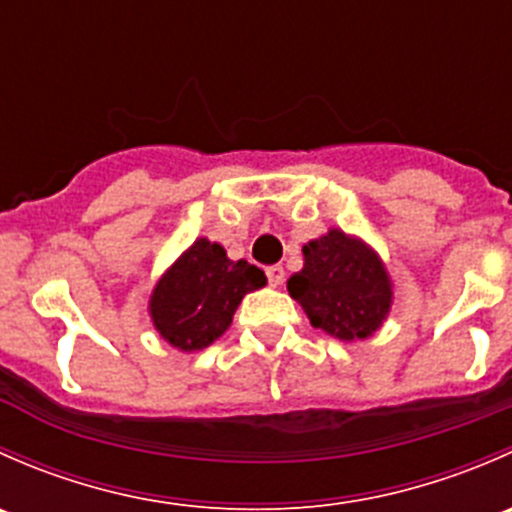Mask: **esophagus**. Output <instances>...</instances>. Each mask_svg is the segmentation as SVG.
<instances>
[{
  "instance_id": "34e87169",
  "label": "esophagus",
  "mask_w": 512,
  "mask_h": 512,
  "mask_svg": "<svg viewBox=\"0 0 512 512\" xmlns=\"http://www.w3.org/2000/svg\"><path fill=\"white\" fill-rule=\"evenodd\" d=\"M267 280H270L272 287H280L285 282V270L280 265H272L267 267Z\"/></svg>"
}]
</instances>
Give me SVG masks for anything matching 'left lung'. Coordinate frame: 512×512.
Here are the masks:
<instances>
[{
	"instance_id": "1",
	"label": "left lung",
	"mask_w": 512,
	"mask_h": 512,
	"mask_svg": "<svg viewBox=\"0 0 512 512\" xmlns=\"http://www.w3.org/2000/svg\"><path fill=\"white\" fill-rule=\"evenodd\" d=\"M304 267L287 280L312 327L342 342L366 339L384 324L394 302L384 262L359 237L332 230L302 247Z\"/></svg>"
}]
</instances>
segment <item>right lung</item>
Returning <instances> with one entry per match:
<instances>
[{
	"label": "right lung",
	"mask_w": 512,
	"mask_h": 512,
	"mask_svg": "<svg viewBox=\"0 0 512 512\" xmlns=\"http://www.w3.org/2000/svg\"><path fill=\"white\" fill-rule=\"evenodd\" d=\"M265 285L260 267L230 260L223 245L198 237L153 287L148 312L170 347L198 352L223 337L242 297Z\"/></svg>",
	"instance_id": "right-lung-1"
}]
</instances>
